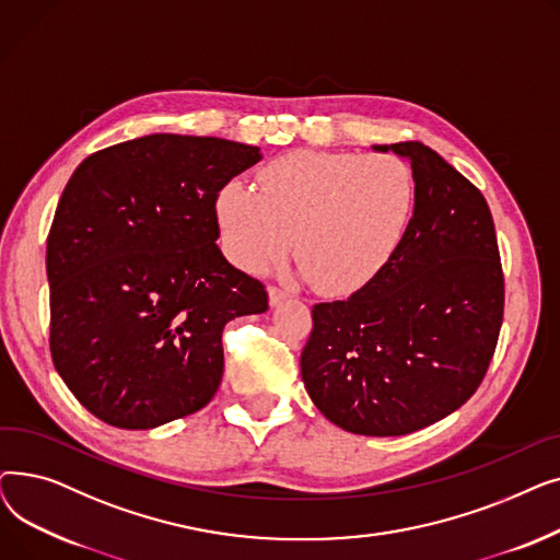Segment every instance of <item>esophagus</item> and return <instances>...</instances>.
Wrapping results in <instances>:
<instances>
[{
  "instance_id": "obj_1",
  "label": "esophagus",
  "mask_w": 560,
  "mask_h": 560,
  "mask_svg": "<svg viewBox=\"0 0 560 560\" xmlns=\"http://www.w3.org/2000/svg\"><path fill=\"white\" fill-rule=\"evenodd\" d=\"M268 298H270V306H279V304H283L288 300V292L281 290V288L270 285L268 288Z\"/></svg>"
}]
</instances>
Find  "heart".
<instances>
[{
  "label": "heart",
  "instance_id": "1",
  "mask_svg": "<svg viewBox=\"0 0 560 560\" xmlns=\"http://www.w3.org/2000/svg\"><path fill=\"white\" fill-rule=\"evenodd\" d=\"M416 209V176L395 154L295 152L233 179L215 197L231 262L262 272L292 241L298 272L325 295H349L393 258Z\"/></svg>",
  "mask_w": 560,
  "mask_h": 560
}]
</instances>
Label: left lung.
<instances>
[{
    "instance_id": "obj_1",
    "label": "left lung",
    "mask_w": 560,
    "mask_h": 560,
    "mask_svg": "<svg viewBox=\"0 0 560 560\" xmlns=\"http://www.w3.org/2000/svg\"><path fill=\"white\" fill-rule=\"evenodd\" d=\"M410 163L416 209L393 258L345 302L313 306L302 351L311 401L359 435H406L475 395L504 317L483 195L422 142L372 144Z\"/></svg>"
}]
</instances>
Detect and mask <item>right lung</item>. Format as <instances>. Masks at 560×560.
<instances>
[{"mask_svg":"<svg viewBox=\"0 0 560 560\" xmlns=\"http://www.w3.org/2000/svg\"><path fill=\"white\" fill-rule=\"evenodd\" d=\"M260 147L152 133L70 176L47 238L49 349L70 393L117 429H156L209 404L222 329L268 311L262 283L218 247L215 197Z\"/></svg>","mask_w":560,"mask_h":560,"instance_id":"add662e5","label":"right lung"}]
</instances>
